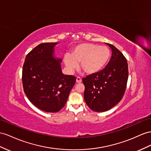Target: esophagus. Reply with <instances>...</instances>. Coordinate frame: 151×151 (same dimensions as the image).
I'll return each mask as SVG.
<instances>
[{
	"instance_id": "obj_1",
	"label": "esophagus",
	"mask_w": 151,
	"mask_h": 151,
	"mask_svg": "<svg viewBox=\"0 0 151 151\" xmlns=\"http://www.w3.org/2000/svg\"><path fill=\"white\" fill-rule=\"evenodd\" d=\"M76 82L77 83H81V82H82V79L80 78V77L78 76V77H77V78H76Z\"/></svg>"
}]
</instances>
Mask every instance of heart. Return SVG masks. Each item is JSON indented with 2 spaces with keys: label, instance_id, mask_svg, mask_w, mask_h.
<instances>
[{
  "label": "heart",
  "instance_id": "heart-1",
  "mask_svg": "<svg viewBox=\"0 0 151 151\" xmlns=\"http://www.w3.org/2000/svg\"><path fill=\"white\" fill-rule=\"evenodd\" d=\"M99 59H100V58L99 57H93V59H94L93 62L94 63V62H96V61H99ZM83 67L84 69H87V65H85L84 64H83Z\"/></svg>",
  "mask_w": 151,
  "mask_h": 151
}]
</instances>
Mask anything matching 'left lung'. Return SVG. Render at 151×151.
<instances>
[{"instance_id":"1","label":"left lung","mask_w":151,"mask_h":151,"mask_svg":"<svg viewBox=\"0 0 151 151\" xmlns=\"http://www.w3.org/2000/svg\"><path fill=\"white\" fill-rule=\"evenodd\" d=\"M59 43L37 45L27 55L22 69L26 96L34 105L46 112H57L63 109L76 81L74 76L62 71L63 59L55 53Z\"/></svg>"}]
</instances>
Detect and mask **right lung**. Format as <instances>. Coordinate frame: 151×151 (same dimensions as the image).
I'll use <instances>...</instances> for the list:
<instances>
[{
    "mask_svg": "<svg viewBox=\"0 0 151 151\" xmlns=\"http://www.w3.org/2000/svg\"><path fill=\"white\" fill-rule=\"evenodd\" d=\"M109 45L111 57L105 68L100 70L109 50L99 52L100 59L93 65V73L82 79L85 86L84 99L88 106L95 111L110 110L120 102L124 94L128 78V66L126 58L114 46Z\"/></svg>",
    "mask_w": 151,
    "mask_h": 151,
    "instance_id": "right-lung-1",
    "label": "right lung"
}]
</instances>
